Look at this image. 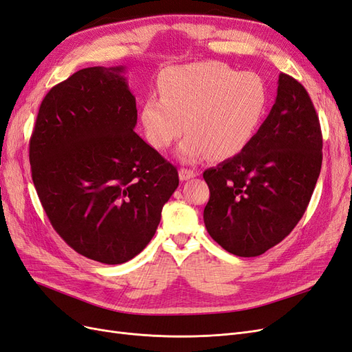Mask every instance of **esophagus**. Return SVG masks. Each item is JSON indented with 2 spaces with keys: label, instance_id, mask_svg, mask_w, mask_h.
Segmentation results:
<instances>
[{
  "label": "esophagus",
  "instance_id": "1",
  "mask_svg": "<svg viewBox=\"0 0 352 352\" xmlns=\"http://www.w3.org/2000/svg\"><path fill=\"white\" fill-rule=\"evenodd\" d=\"M197 176V172L195 170H192V168H185V167H182L179 170V177H180V180H188V179H192V177H195Z\"/></svg>",
  "mask_w": 352,
  "mask_h": 352
}]
</instances>
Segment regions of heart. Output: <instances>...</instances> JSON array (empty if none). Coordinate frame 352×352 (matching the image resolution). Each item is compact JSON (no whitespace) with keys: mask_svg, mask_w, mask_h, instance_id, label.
I'll return each mask as SVG.
<instances>
[{"mask_svg":"<svg viewBox=\"0 0 352 352\" xmlns=\"http://www.w3.org/2000/svg\"><path fill=\"white\" fill-rule=\"evenodd\" d=\"M157 91L158 97L150 95L141 107L146 140L155 150H166L186 129L177 148L186 163L239 154L267 105V88L258 74L236 73L217 61L170 67Z\"/></svg>","mask_w":352,"mask_h":352,"instance_id":"obj_1","label":"heart"}]
</instances>
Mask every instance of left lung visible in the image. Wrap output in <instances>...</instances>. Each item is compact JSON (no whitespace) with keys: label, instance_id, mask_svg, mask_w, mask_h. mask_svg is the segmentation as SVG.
<instances>
[{"label":"left lung","instance_id":"1","mask_svg":"<svg viewBox=\"0 0 352 352\" xmlns=\"http://www.w3.org/2000/svg\"><path fill=\"white\" fill-rule=\"evenodd\" d=\"M320 122L310 95L279 74L276 102L243 150L204 179V223L228 252L257 257L283 241L311 199L323 160Z\"/></svg>","mask_w":352,"mask_h":352}]
</instances>
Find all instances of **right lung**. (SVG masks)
Wrapping results in <instances>:
<instances>
[{"label":"right lung","instance_id":"obj_1","mask_svg":"<svg viewBox=\"0 0 352 352\" xmlns=\"http://www.w3.org/2000/svg\"><path fill=\"white\" fill-rule=\"evenodd\" d=\"M124 67H88L42 100L29 142L32 180L70 248L122 264L154 236L179 185L176 167L133 129L136 101Z\"/></svg>","mask_w":352,"mask_h":352}]
</instances>
